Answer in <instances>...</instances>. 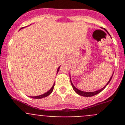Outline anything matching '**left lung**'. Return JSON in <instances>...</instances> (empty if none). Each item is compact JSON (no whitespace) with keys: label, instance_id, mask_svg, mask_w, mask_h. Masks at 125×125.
<instances>
[{"label":"left lung","instance_id":"left-lung-1","mask_svg":"<svg viewBox=\"0 0 125 125\" xmlns=\"http://www.w3.org/2000/svg\"><path fill=\"white\" fill-rule=\"evenodd\" d=\"M113 75H112V76L111 77V78H110V80H109V81L106 84L105 86L103 87V88H101V89H100V90H98V91H93V92H85V91H81V90H79V89H77V88H76V87L74 86L73 84V83L71 82V78H70V81H71V85H72V86H73V89L74 90V91L76 93L78 94H79V95H80V96H83L91 97V96H93L96 95V94H97L100 93V92H101V91H102L103 90V89L106 88V86L107 85L109 84V83L110 82V81H111V78H112V77H113Z\"/></svg>","mask_w":125,"mask_h":125}]
</instances>
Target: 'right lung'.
Returning a JSON list of instances; mask_svg holds the SVG:
<instances>
[{"instance_id": "right-lung-1", "label": "right lung", "mask_w": 125, "mask_h": 125, "mask_svg": "<svg viewBox=\"0 0 125 125\" xmlns=\"http://www.w3.org/2000/svg\"><path fill=\"white\" fill-rule=\"evenodd\" d=\"M59 68H60V67H59V68H58V69H57V73H58V71H59ZM54 84H53V86H52V88H51V89H49V91H47V92L45 93L44 94H41V95L36 96H31V98H34V99H41V98H45V97H47V96H49V94H50L52 92L53 89H54Z\"/></svg>"}]
</instances>
